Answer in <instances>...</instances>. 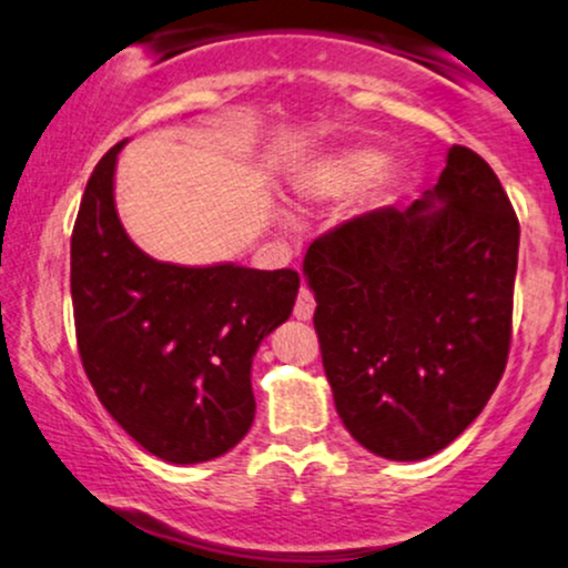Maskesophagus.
<instances>
[{
  "instance_id": "obj_1",
  "label": "esophagus",
  "mask_w": 568,
  "mask_h": 568,
  "mask_svg": "<svg viewBox=\"0 0 568 568\" xmlns=\"http://www.w3.org/2000/svg\"><path fill=\"white\" fill-rule=\"evenodd\" d=\"M314 306H317V304H314L312 291L310 288H302V291H298L296 306H293V317H296V320H312Z\"/></svg>"
}]
</instances>
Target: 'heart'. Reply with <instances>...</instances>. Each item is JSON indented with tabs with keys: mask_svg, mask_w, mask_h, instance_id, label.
<instances>
[{
	"mask_svg": "<svg viewBox=\"0 0 568 568\" xmlns=\"http://www.w3.org/2000/svg\"><path fill=\"white\" fill-rule=\"evenodd\" d=\"M386 169V155L373 148H346L314 159L310 166L293 176L291 193L298 203H325L354 195L371 185V201L384 203L392 195L396 176L381 174Z\"/></svg>",
	"mask_w": 568,
	"mask_h": 568,
	"instance_id": "heart-1",
	"label": "heart"
}]
</instances>
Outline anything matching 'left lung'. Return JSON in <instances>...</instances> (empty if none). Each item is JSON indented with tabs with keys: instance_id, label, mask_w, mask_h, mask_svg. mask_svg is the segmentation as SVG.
<instances>
[{
	"instance_id": "8db88e82",
	"label": "left lung",
	"mask_w": 568,
	"mask_h": 568,
	"mask_svg": "<svg viewBox=\"0 0 568 568\" xmlns=\"http://www.w3.org/2000/svg\"><path fill=\"white\" fill-rule=\"evenodd\" d=\"M518 235L489 163L453 145L413 206L354 216L310 245L325 375L362 447L423 460L476 420L508 362Z\"/></svg>"
}]
</instances>
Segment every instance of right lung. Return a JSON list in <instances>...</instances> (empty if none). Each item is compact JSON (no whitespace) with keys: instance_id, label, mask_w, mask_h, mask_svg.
Masks as SVG:
<instances>
[{"instance_id":"1","label":"right lung","mask_w":568,"mask_h":568,"mask_svg":"<svg viewBox=\"0 0 568 568\" xmlns=\"http://www.w3.org/2000/svg\"><path fill=\"white\" fill-rule=\"evenodd\" d=\"M119 142L89 176L71 235V298L89 384L150 455L193 466L248 434L251 362L291 317L298 272L182 266L136 248L115 211Z\"/></svg>"}]
</instances>
